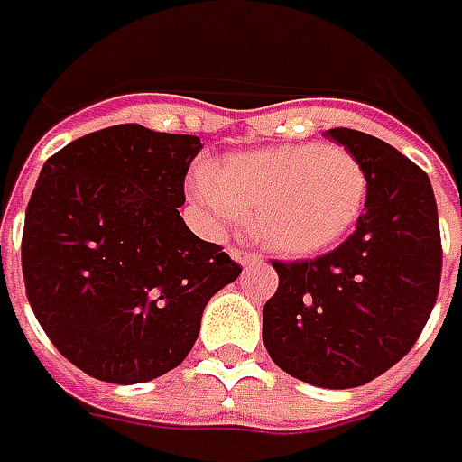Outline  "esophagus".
Returning <instances> with one entry per match:
<instances>
[{
  "mask_svg": "<svg viewBox=\"0 0 462 462\" xmlns=\"http://www.w3.org/2000/svg\"><path fill=\"white\" fill-rule=\"evenodd\" d=\"M228 254L236 259L239 264H254V262H262V257H259V254H252V252H241V249H231Z\"/></svg>",
  "mask_w": 462,
  "mask_h": 462,
  "instance_id": "34e87169",
  "label": "esophagus"
}]
</instances>
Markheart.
Here are the masks:
<instances>
[{"instance_id": "b5f03b06", "label": "heart", "mask_w": 462, "mask_h": 462, "mask_svg": "<svg viewBox=\"0 0 462 462\" xmlns=\"http://www.w3.org/2000/svg\"><path fill=\"white\" fill-rule=\"evenodd\" d=\"M195 203L216 226H236L246 213L259 244L277 257L327 252L357 223L367 177L342 146L291 143L223 159L210 177L192 182Z\"/></svg>"}]
</instances>
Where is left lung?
I'll return each instance as SVG.
<instances>
[{
	"instance_id": "left-lung-1",
	"label": "left lung",
	"mask_w": 462,
	"mask_h": 462,
	"mask_svg": "<svg viewBox=\"0 0 462 462\" xmlns=\"http://www.w3.org/2000/svg\"><path fill=\"white\" fill-rule=\"evenodd\" d=\"M324 135L360 159L365 210L334 252L273 262L280 285L264 303L262 339L298 381L357 388L419 339L439 291L442 241L430 177L411 159L352 128Z\"/></svg>"
}]
</instances>
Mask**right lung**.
<instances>
[{"label":"right lung","mask_w":462,"mask_h":462,"mask_svg":"<svg viewBox=\"0 0 462 462\" xmlns=\"http://www.w3.org/2000/svg\"><path fill=\"white\" fill-rule=\"evenodd\" d=\"M198 135L125 123L81 135L43 164L23 231L38 324L69 363L117 385L182 363L208 300L239 277L180 216Z\"/></svg>","instance_id":"obj_1"}]
</instances>
